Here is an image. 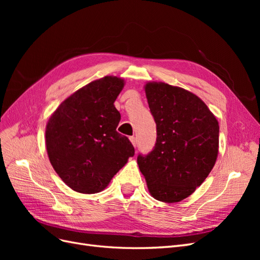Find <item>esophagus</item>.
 <instances>
[{
    "mask_svg": "<svg viewBox=\"0 0 260 260\" xmlns=\"http://www.w3.org/2000/svg\"><path fill=\"white\" fill-rule=\"evenodd\" d=\"M130 141H131V143L133 144V146H137V143H138V140H137V138L136 137H130Z\"/></svg>",
    "mask_w": 260,
    "mask_h": 260,
    "instance_id": "esophagus-1",
    "label": "esophagus"
}]
</instances>
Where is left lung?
I'll list each match as a JSON object with an SVG mask.
<instances>
[{
  "label": "left lung",
  "instance_id": "left-lung-1",
  "mask_svg": "<svg viewBox=\"0 0 260 260\" xmlns=\"http://www.w3.org/2000/svg\"><path fill=\"white\" fill-rule=\"evenodd\" d=\"M148 107L156 122V143L138 155L149 193L165 203L190 196L216 162L219 124L195 94L167 83H147Z\"/></svg>",
  "mask_w": 260,
  "mask_h": 260
}]
</instances>
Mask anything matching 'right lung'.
<instances>
[{"label":"right lung","mask_w":260,"mask_h":260,"mask_svg":"<svg viewBox=\"0 0 260 260\" xmlns=\"http://www.w3.org/2000/svg\"><path fill=\"white\" fill-rule=\"evenodd\" d=\"M123 80L107 76L66 99L46 125L53 168L74 191L101 192L135 155L130 140L116 131L120 113L114 103Z\"/></svg>","instance_id":"obj_1"}]
</instances>
